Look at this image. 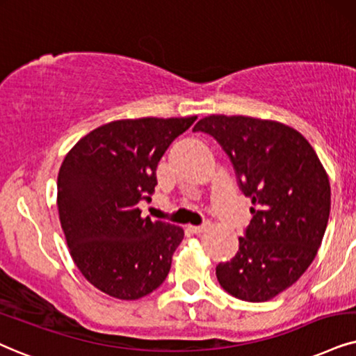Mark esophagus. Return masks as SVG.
<instances>
[{
  "label": "esophagus",
  "instance_id": "34e87169",
  "mask_svg": "<svg viewBox=\"0 0 356 356\" xmlns=\"http://www.w3.org/2000/svg\"><path fill=\"white\" fill-rule=\"evenodd\" d=\"M191 230L193 232V233H197V235H199V233H204V232H207L210 228V223L207 222V223H204V225H191Z\"/></svg>",
  "mask_w": 356,
  "mask_h": 356
}]
</instances>
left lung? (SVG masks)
Instances as JSON below:
<instances>
[{
    "instance_id": "1",
    "label": "left lung",
    "mask_w": 356,
    "mask_h": 356,
    "mask_svg": "<svg viewBox=\"0 0 356 356\" xmlns=\"http://www.w3.org/2000/svg\"><path fill=\"white\" fill-rule=\"evenodd\" d=\"M193 131L213 136L230 156L253 213L235 258L217 279L233 298L266 302L294 284L316 258L330 215V182L298 129L253 116L210 115Z\"/></svg>"
}]
</instances>
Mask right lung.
<instances>
[{
    "label": "right lung",
    "mask_w": 356,
    "mask_h": 356,
    "mask_svg": "<svg viewBox=\"0 0 356 356\" xmlns=\"http://www.w3.org/2000/svg\"><path fill=\"white\" fill-rule=\"evenodd\" d=\"M195 120L111 121L85 134L60 165L57 209L70 256L111 298L141 299L168 277L184 230L143 217L138 204L154 193L157 163Z\"/></svg>",
    "instance_id": "obj_1"
}]
</instances>
